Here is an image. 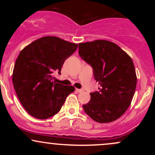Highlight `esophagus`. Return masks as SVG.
Returning a JSON list of instances; mask_svg holds the SVG:
<instances>
[{
	"mask_svg": "<svg viewBox=\"0 0 155 155\" xmlns=\"http://www.w3.org/2000/svg\"><path fill=\"white\" fill-rule=\"evenodd\" d=\"M76 91L77 92H81L83 91V90H81V89H76Z\"/></svg>",
	"mask_w": 155,
	"mask_h": 155,
	"instance_id": "34e87169",
	"label": "esophagus"
}]
</instances>
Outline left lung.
Listing matches in <instances>:
<instances>
[{
	"instance_id": "obj_1",
	"label": "left lung",
	"mask_w": 155,
	"mask_h": 155,
	"mask_svg": "<svg viewBox=\"0 0 155 155\" xmlns=\"http://www.w3.org/2000/svg\"><path fill=\"white\" fill-rule=\"evenodd\" d=\"M79 54L93 68L100 87L90 93L83 105L85 113L95 122L107 123L127 111L134 95L137 76L133 60L113 42L95 40L79 44Z\"/></svg>"
}]
</instances>
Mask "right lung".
<instances>
[{"label":"right lung","instance_id":"obj_1","mask_svg":"<svg viewBox=\"0 0 155 155\" xmlns=\"http://www.w3.org/2000/svg\"><path fill=\"white\" fill-rule=\"evenodd\" d=\"M78 44L56 36H44L28 44L16 60L12 74L14 87L21 104L29 114L45 120L60 111L67 96L75 90L53 81L60 74L68 58Z\"/></svg>","mask_w":155,"mask_h":155}]
</instances>
